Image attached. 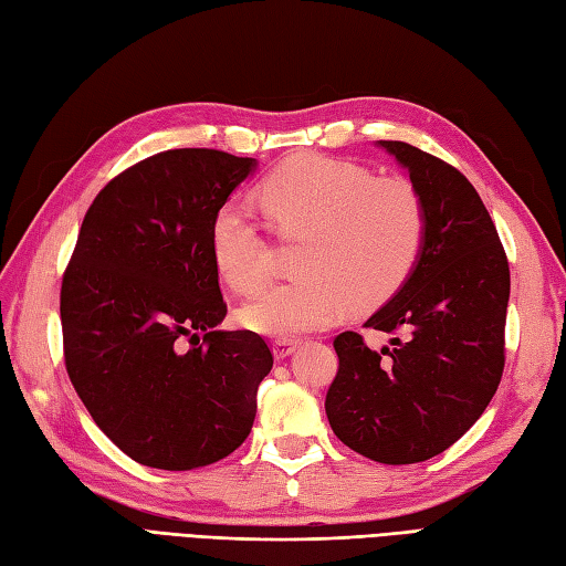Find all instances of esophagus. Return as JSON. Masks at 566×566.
Returning a JSON list of instances; mask_svg holds the SVG:
<instances>
[{"instance_id": "obj_1", "label": "esophagus", "mask_w": 566, "mask_h": 566, "mask_svg": "<svg viewBox=\"0 0 566 566\" xmlns=\"http://www.w3.org/2000/svg\"><path fill=\"white\" fill-rule=\"evenodd\" d=\"M296 346H298L296 339H274L272 342V354H274V358L282 360L286 356H292L296 352Z\"/></svg>"}]
</instances>
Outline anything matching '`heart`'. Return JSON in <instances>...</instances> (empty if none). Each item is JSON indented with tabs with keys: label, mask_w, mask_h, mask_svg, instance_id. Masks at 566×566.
<instances>
[{
	"label": "heart",
	"mask_w": 566,
	"mask_h": 566,
	"mask_svg": "<svg viewBox=\"0 0 566 566\" xmlns=\"http://www.w3.org/2000/svg\"><path fill=\"white\" fill-rule=\"evenodd\" d=\"M260 206L284 239H298L296 272L237 311L243 329L292 339L332 325L354 303L380 306L411 277L426 241V208L401 179L325 155H296L260 184ZM210 249L224 282L253 294L270 274V241L249 206L227 200Z\"/></svg>",
	"instance_id": "1"
}]
</instances>
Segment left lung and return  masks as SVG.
Segmentation results:
<instances>
[{
  "label": "left lung",
  "mask_w": 566,
  "mask_h": 566,
  "mask_svg": "<svg viewBox=\"0 0 566 566\" xmlns=\"http://www.w3.org/2000/svg\"><path fill=\"white\" fill-rule=\"evenodd\" d=\"M407 169L426 208L421 258L366 327L392 332L368 349L335 339L339 370L325 411L337 438L380 463H416L452 447L497 392L504 370L510 263L471 181L401 140H378Z\"/></svg>",
  "instance_id": "8db88e82"
}]
</instances>
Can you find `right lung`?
Segmentation results:
<instances>
[{"label":"right lung","mask_w":566,"mask_h":566,"mask_svg":"<svg viewBox=\"0 0 566 566\" xmlns=\"http://www.w3.org/2000/svg\"><path fill=\"white\" fill-rule=\"evenodd\" d=\"M255 167L222 150H165L114 177L85 212L62 282L66 373L97 428L143 467H208L253 428L272 354L251 329H214L227 303L210 227Z\"/></svg>","instance_id":"1"}]
</instances>
